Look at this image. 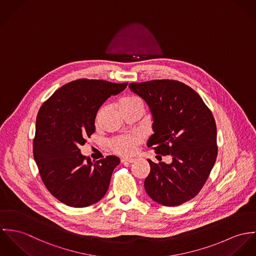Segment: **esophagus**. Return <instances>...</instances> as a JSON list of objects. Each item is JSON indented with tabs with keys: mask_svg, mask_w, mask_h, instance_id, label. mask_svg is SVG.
Returning <instances> with one entry per match:
<instances>
[{
	"mask_svg": "<svg viewBox=\"0 0 256 256\" xmlns=\"http://www.w3.org/2000/svg\"><path fill=\"white\" fill-rule=\"evenodd\" d=\"M120 162L122 163V164H132V163H134L136 162V160L134 159H122L120 160Z\"/></svg>",
	"mask_w": 256,
	"mask_h": 256,
	"instance_id": "esophagus-1",
	"label": "esophagus"
}]
</instances>
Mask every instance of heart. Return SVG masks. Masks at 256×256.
<instances>
[{
  "mask_svg": "<svg viewBox=\"0 0 256 256\" xmlns=\"http://www.w3.org/2000/svg\"><path fill=\"white\" fill-rule=\"evenodd\" d=\"M118 108L122 113L132 112L136 110L143 109V105L140 99L136 96H124L118 101ZM140 134H134L130 136H118L112 140L111 145L114 152L120 155H130L134 151V146L142 142Z\"/></svg>",
  "mask_w": 256,
  "mask_h": 256,
  "instance_id": "b5f03b06",
  "label": "heart"
}]
</instances>
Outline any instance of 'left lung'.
<instances>
[{
    "label": "left lung",
    "instance_id": "1",
    "mask_svg": "<svg viewBox=\"0 0 256 256\" xmlns=\"http://www.w3.org/2000/svg\"><path fill=\"white\" fill-rule=\"evenodd\" d=\"M128 87L145 101L152 114L154 134L147 146L172 157L170 164L147 160V194L165 206L194 198L217 158V128L211 111L192 88L176 80L134 82Z\"/></svg>",
    "mask_w": 256,
    "mask_h": 256
}]
</instances>
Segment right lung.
I'll list each match as a JSON object with an SVG mask.
<instances>
[{"label":"right lung","instance_id":"obj_1","mask_svg":"<svg viewBox=\"0 0 256 256\" xmlns=\"http://www.w3.org/2000/svg\"><path fill=\"white\" fill-rule=\"evenodd\" d=\"M126 86L82 78L58 88L41 106L33 156L47 190L66 205L86 207L106 194L118 157L91 162L80 147L95 132V118L102 104Z\"/></svg>","mask_w":256,"mask_h":256}]
</instances>
